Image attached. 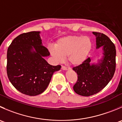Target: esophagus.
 <instances>
[{"label":"esophagus","mask_w":122,"mask_h":122,"mask_svg":"<svg viewBox=\"0 0 122 122\" xmlns=\"http://www.w3.org/2000/svg\"><path fill=\"white\" fill-rule=\"evenodd\" d=\"M61 68H62V70H67L70 69L69 67H66V66H62V67H61Z\"/></svg>","instance_id":"obj_1"}]
</instances>
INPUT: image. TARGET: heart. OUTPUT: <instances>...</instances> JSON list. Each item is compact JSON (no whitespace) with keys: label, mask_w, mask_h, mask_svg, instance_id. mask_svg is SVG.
<instances>
[{"label":"heart","mask_w":122,"mask_h":122,"mask_svg":"<svg viewBox=\"0 0 122 122\" xmlns=\"http://www.w3.org/2000/svg\"><path fill=\"white\" fill-rule=\"evenodd\" d=\"M92 47V42L87 36L70 35L56 41L55 47L50 48L53 57L61 62L67 56V61L73 66H79L85 61Z\"/></svg>","instance_id":"b5f03b06"}]
</instances>
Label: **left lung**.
Wrapping results in <instances>:
<instances>
[{
	"instance_id": "obj_1",
	"label": "left lung",
	"mask_w": 122,
	"mask_h": 122,
	"mask_svg": "<svg viewBox=\"0 0 122 122\" xmlns=\"http://www.w3.org/2000/svg\"><path fill=\"white\" fill-rule=\"evenodd\" d=\"M93 34L97 36V48L102 46L104 56L97 64H91L89 57L82 64L73 68L77 74L73 89L81 96L93 95L103 89L112 80L116 70L115 45L104 34L94 31Z\"/></svg>"
}]
</instances>
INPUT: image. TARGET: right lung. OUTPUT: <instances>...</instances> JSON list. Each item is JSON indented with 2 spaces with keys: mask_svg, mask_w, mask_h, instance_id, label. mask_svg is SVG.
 Returning a JSON list of instances; mask_svg holds the SVG:
<instances>
[{
  "mask_svg": "<svg viewBox=\"0 0 122 122\" xmlns=\"http://www.w3.org/2000/svg\"><path fill=\"white\" fill-rule=\"evenodd\" d=\"M39 33L30 31L20 35L13 40L7 51L8 79L18 91L29 96L43 92L54 72L61 67L60 65L51 66L43 58L50 53L42 45Z\"/></svg>",
  "mask_w": 122,
  "mask_h": 122,
  "instance_id": "obj_1",
  "label": "right lung"
}]
</instances>
